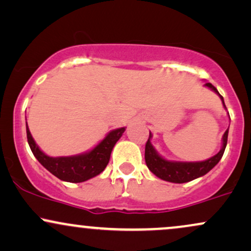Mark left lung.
<instances>
[{"label": "left lung", "instance_id": "8db88e82", "mask_svg": "<svg viewBox=\"0 0 251 251\" xmlns=\"http://www.w3.org/2000/svg\"><path fill=\"white\" fill-rule=\"evenodd\" d=\"M204 86L209 87L210 90H213L214 92L217 93L221 98L223 102V106L226 108L225 101H223V97L220 95L219 91L216 90V87L212 85L210 83H206ZM228 131L225 132L222 137V149L220 150V152L215 154L212 158L204 160V161H196V162H181V161H170V160H166L162 158L161 155H159V153L156 152L153 145L151 144V138L152 134L150 132L149 140H147L146 146H145V161H146L147 167L152 172L153 174L160 177L161 180L168 181V182H174V183H185L189 182V181L198 179V177L203 176L204 174H207L212 168L219 164V161L221 160L223 153H225L226 146H227V140H228Z\"/></svg>", "mask_w": 251, "mask_h": 251}]
</instances>
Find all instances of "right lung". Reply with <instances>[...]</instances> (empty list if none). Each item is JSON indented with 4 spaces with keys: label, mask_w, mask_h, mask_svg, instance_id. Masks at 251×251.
<instances>
[{
    "label": "right lung",
    "mask_w": 251,
    "mask_h": 251,
    "mask_svg": "<svg viewBox=\"0 0 251 251\" xmlns=\"http://www.w3.org/2000/svg\"><path fill=\"white\" fill-rule=\"evenodd\" d=\"M125 127L113 129L99 143L95 149L89 152L74 156H57L52 158L42 152L35 143L26 124V138L30 150L35 158L47 168L51 174L66 182H84V181L97 176L105 170L110 161L111 152L114 145L122 137Z\"/></svg>",
    "instance_id": "add662e5"
}]
</instances>
